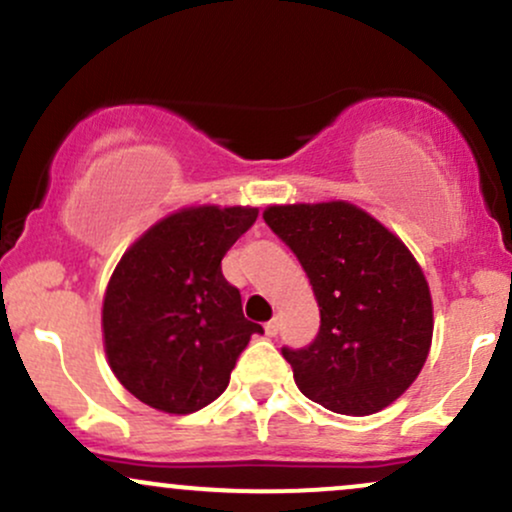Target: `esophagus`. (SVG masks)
<instances>
[{
  "instance_id": "1",
  "label": "esophagus",
  "mask_w": 512,
  "mask_h": 512,
  "mask_svg": "<svg viewBox=\"0 0 512 512\" xmlns=\"http://www.w3.org/2000/svg\"><path fill=\"white\" fill-rule=\"evenodd\" d=\"M276 332H279V320H269L267 325H264V334H267V337H276Z\"/></svg>"
}]
</instances>
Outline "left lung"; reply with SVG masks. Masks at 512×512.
<instances>
[{"instance_id": "obj_1", "label": "left lung", "mask_w": 512, "mask_h": 512, "mask_svg": "<svg viewBox=\"0 0 512 512\" xmlns=\"http://www.w3.org/2000/svg\"><path fill=\"white\" fill-rule=\"evenodd\" d=\"M262 216L298 257L320 305L313 342L281 349L303 395L354 416L395 402L424 368L433 337L431 293L411 252L346 202Z\"/></svg>"}]
</instances>
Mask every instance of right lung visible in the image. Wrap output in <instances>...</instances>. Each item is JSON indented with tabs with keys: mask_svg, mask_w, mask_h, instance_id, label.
I'll use <instances>...</instances> for the list:
<instances>
[{
	"mask_svg": "<svg viewBox=\"0 0 512 512\" xmlns=\"http://www.w3.org/2000/svg\"><path fill=\"white\" fill-rule=\"evenodd\" d=\"M257 221L250 207L185 209L122 255L103 301L110 368L139 402L192 414L228 387L262 325L243 315L221 260Z\"/></svg>",
	"mask_w": 512,
	"mask_h": 512,
	"instance_id": "1",
	"label": "right lung"
}]
</instances>
